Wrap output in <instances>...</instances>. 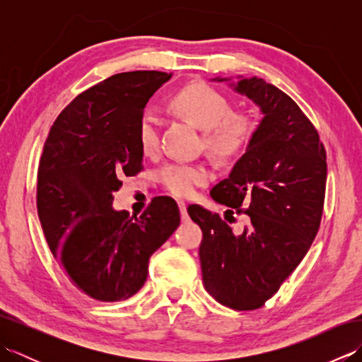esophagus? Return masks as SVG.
Returning a JSON list of instances; mask_svg holds the SVG:
<instances>
[{
	"instance_id": "obj_1",
	"label": "esophagus",
	"mask_w": 362,
	"mask_h": 362,
	"mask_svg": "<svg viewBox=\"0 0 362 362\" xmlns=\"http://www.w3.org/2000/svg\"><path fill=\"white\" fill-rule=\"evenodd\" d=\"M179 210L182 214V221H188V213H187V204L183 201H179Z\"/></svg>"
}]
</instances>
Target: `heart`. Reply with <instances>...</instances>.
I'll use <instances>...</instances> for the list:
<instances>
[{
  "instance_id": "1",
  "label": "heart",
  "mask_w": 362,
  "mask_h": 362,
  "mask_svg": "<svg viewBox=\"0 0 362 362\" xmlns=\"http://www.w3.org/2000/svg\"><path fill=\"white\" fill-rule=\"evenodd\" d=\"M168 107L175 117L202 130L201 149L221 165L241 158L257 135L258 121L250 112H235L233 103L224 91L206 82H191L169 98ZM136 140L144 156L157 153L160 124L151 113L138 122ZM210 173L204 165L171 163L160 169L158 180L169 194L188 197L197 187L209 182Z\"/></svg>"
}]
</instances>
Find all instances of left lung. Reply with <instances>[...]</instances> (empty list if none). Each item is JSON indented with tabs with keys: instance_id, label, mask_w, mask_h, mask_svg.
<instances>
[{
	"instance_id": "left-lung-1",
	"label": "left lung",
	"mask_w": 362,
	"mask_h": 362,
	"mask_svg": "<svg viewBox=\"0 0 362 362\" xmlns=\"http://www.w3.org/2000/svg\"><path fill=\"white\" fill-rule=\"evenodd\" d=\"M227 81V79H218ZM238 93L264 115L247 152L210 194L250 226L233 235L201 205L188 214L202 230L199 247L206 292L236 311L257 310L294 272L317 235L324 213L327 152L316 127L292 99L264 79H241Z\"/></svg>"
}]
</instances>
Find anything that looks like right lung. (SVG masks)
<instances>
[{
  "mask_svg": "<svg viewBox=\"0 0 362 362\" xmlns=\"http://www.w3.org/2000/svg\"><path fill=\"white\" fill-rule=\"evenodd\" d=\"M171 79L163 71L110 76L60 112L37 173V211L59 266L99 302L136 294L149 258L180 224L175 201L153 197L140 218L112 209L124 177L143 171L136 129L149 98Z\"/></svg>",
  "mask_w": 362,
  "mask_h": 362,
  "instance_id": "right-lung-1",
  "label": "right lung"
}]
</instances>
